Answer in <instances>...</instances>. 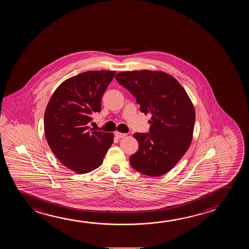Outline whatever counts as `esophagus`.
Here are the masks:
<instances>
[{
	"mask_svg": "<svg viewBox=\"0 0 249 249\" xmlns=\"http://www.w3.org/2000/svg\"><path fill=\"white\" fill-rule=\"evenodd\" d=\"M115 135L116 137L118 138V139H122V138H124L125 136H126V134H123V133H119V132H116Z\"/></svg>",
	"mask_w": 249,
	"mask_h": 249,
	"instance_id": "obj_1",
	"label": "esophagus"
}]
</instances>
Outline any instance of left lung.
Returning <instances> with one entry per match:
<instances>
[{
	"label": "left lung",
	"mask_w": 249,
	"mask_h": 249,
	"mask_svg": "<svg viewBox=\"0 0 249 249\" xmlns=\"http://www.w3.org/2000/svg\"><path fill=\"white\" fill-rule=\"evenodd\" d=\"M115 79L134 95L141 112L152 115L149 133L134 134L139 149L130 157L131 166L149 177L164 175L191 144L195 110L190 98L177 79L166 72H122Z\"/></svg>",
	"instance_id": "8db88e82"
}]
</instances>
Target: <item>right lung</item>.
Wrapping results in <instances>:
<instances>
[{
  "label": "right lung",
  "mask_w": 249,
  "mask_h": 249,
  "mask_svg": "<svg viewBox=\"0 0 249 249\" xmlns=\"http://www.w3.org/2000/svg\"><path fill=\"white\" fill-rule=\"evenodd\" d=\"M115 71H88L66 79L54 90L44 113V133L58 160L77 174L101 165L114 134L87 124L101 111V99Z\"/></svg>",
  "instance_id": "add662e5"
}]
</instances>
